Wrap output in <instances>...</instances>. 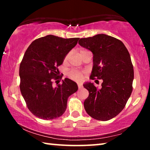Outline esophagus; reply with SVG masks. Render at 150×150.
<instances>
[{"label":"esophagus","instance_id":"34e87169","mask_svg":"<svg viewBox=\"0 0 150 150\" xmlns=\"http://www.w3.org/2000/svg\"><path fill=\"white\" fill-rule=\"evenodd\" d=\"M78 88H79V89H81V88H83V85H82V84H81V83H78Z\"/></svg>","mask_w":150,"mask_h":150}]
</instances>
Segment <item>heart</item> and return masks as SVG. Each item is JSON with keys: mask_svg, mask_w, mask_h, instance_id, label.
I'll list each match as a JSON object with an SVG mask.
<instances>
[{"mask_svg": "<svg viewBox=\"0 0 150 150\" xmlns=\"http://www.w3.org/2000/svg\"><path fill=\"white\" fill-rule=\"evenodd\" d=\"M88 51L87 50H85V49H82L79 51V55L81 56H82V55L85 54V53L88 52ZM69 54H67L66 55L65 57V61L67 60L68 59V57H69ZM69 77L71 79H72L73 80H75V81H80L81 79V78H82V74H81V73L79 72V71H71L69 73Z\"/></svg>", "mask_w": 150, "mask_h": 150, "instance_id": "1", "label": "heart"}]
</instances>
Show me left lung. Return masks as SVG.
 <instances>
[{
	"label": "left lung",
	"instance_id": "8db88e82",
	"mask_svg": "<svg viewBox=\"0 0 150 150\" xmlns=\"http://www.w3.org/2000/svg\"><path fill=\"white\" fill-rule=\"evenodd\" d=\"M79 44L93 54L91 77L103 81L100 89L90 82L83 85L89 93L84 102L85 110L96 120H110L123 110L132 91L130 54L120 40L103 34L81 38Z\"/></svg>",
	"mask_w": 150,
	"mask_h": 150
}]
</instances>
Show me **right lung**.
Returning <instances> with one entry per match:
<instances>
[{"mask_svg":"<svg viewBox=\"0 0 150 150\" xmlns=\"http://www.w3.org/2000/svg\"><path fill=\"white\" fill-rule=\"evenodd\" d=\"M79 39L47 35L34 40L25 52L20 65V88L28 108L36 117L43 120L59 117L67 108L69 96L78 90L77 83L69 79L56 86L53 79L59 78L57 67Z\"/></svg>","mask_w":150,"mask_h":150,"instance_id":"right-lung-1","label":"right lung"}]
</instances>
